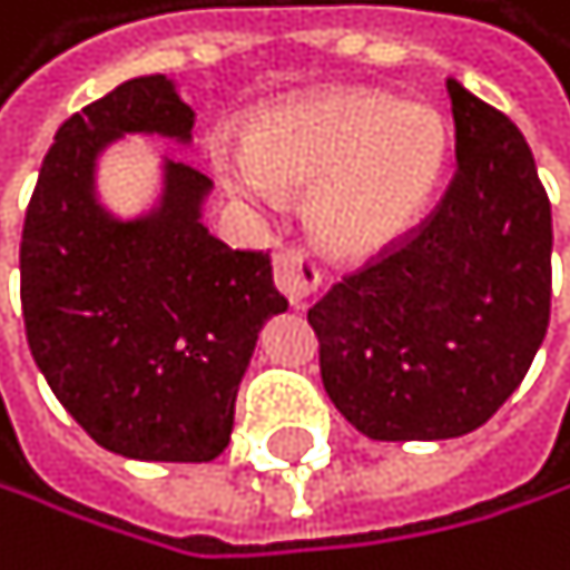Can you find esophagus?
Returning <instances> with one entry per match:
<instances>
[{
    "mask_svg": "<svg viewBox=\"0 0 570 570\" xmlns=\"http://www.w3.org/2000/svg\"><path fill=\"white\" fill-rule=\"evenodd\" d=\"M273 279H276L279 294L287 297L294 308H304L322 283L318 258L308 248H283L273 258Z\"/></svg>",
    "mask_w": 570,
    "mask_h": 570,
    "instance_id": "1",
    "label": "esophagus"
}]
</instances>
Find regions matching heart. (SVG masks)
Wrapping results in <instances>:
<instances>
[{
    "instance_id": "b5f03b06",
    "label": "heart",
    "mask_w": 570,
    "mask_h": 570,
    "mask_svg": "<svg viewBox=\"0 0 570 570\" xmlns=\"http://www.w3.org/2000/svg\"><path fill=\"white\" fill-rule=\"evenodd\" d=\"M213 164L248 206H269L276 185L315 188L318 242L340 255H371L428 209L449 164V125L431 105L333 90L258 118L248 146L220 142Z\"/></svg>"
}]
</instances>
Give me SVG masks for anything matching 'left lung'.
Returning a JSON list of instances; mask_svg holds the SVG:
<instances>
[{"label": "left lung", "instance_id": "obj_1", "mask_svg": "<svg viewBox=\"0 0 570 570\" xmlns=\"http://www.w3.org/2000/svg\"><path fill=\"white\" fill-rule=\"evenodd\" d=\"M455 178L400 248L336 283L308 322L322 385L374 441H445L491 420L550 325V199L508 115L449 79Z\"/></svg>", "mask_w": 570, "mask_h": 570}]
</instances>
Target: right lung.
<instances>
[{"label":"right lung","instance_id":"right-lung-1","mask_svg":"<svg viewBox=\"0 0 570 570\" xmlns=\"http://www.w3.org/2000/svg\"><path fill=\"white\" fill-rule=\"evenodd\" d=\"M175 79L136 76L62 121L41 164L23 242L20 304L33 364L100 449L142 462H209L262 325L287 312L262 252L203 224L213 181L160 157L157 199L115 213L100 157L125 136L191 142Z\"/></svg>","mask_w":570,"mask_h":570}]
</instances>
